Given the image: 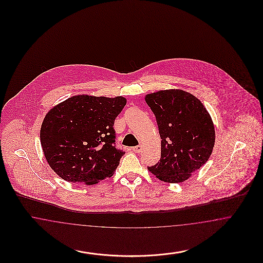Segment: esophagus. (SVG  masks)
Segmentation results:
<instances>
[{
	"instance_id": "obj_1",
	"label": "esophagus",
	"mask_w": 263,
	"mask_h": 263,
	"mask_svg": "<svg viewBox=\"0 0 263 263\" xmlns=\"http://www.w3.org/2000/svg\"><path fill=\"white\" fill-rule=\"evenodd\" d=\"M142 146L141 145H138V146H136V147H133V149L132 150L134 151L135 153H140L141 151H142Z\"/></svg>"
}]
</instances>
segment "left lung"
<instances>
[{
	"instance_id": "1",
	"label": "left lung",
	"mask_w": 263,
	"mask_h": 263,
	"mask_svg": "<svg viewBox=\"0 0 263 263\" xmlns=\"http://www.w3.org/2000/svg\"><path fill=\"white\" fill-rule=\"evenodd\" d=\"M162 139L161 160L148 170L160 180L179 183L208 161L215 144L210 114L200 100L181 89L147 95Z\"/></svg>"
}]
</instances>
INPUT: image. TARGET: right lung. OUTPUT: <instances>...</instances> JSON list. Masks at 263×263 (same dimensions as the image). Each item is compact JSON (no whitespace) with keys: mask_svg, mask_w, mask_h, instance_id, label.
Returning <instances> with one entry per match:
<instances>
[{"mask_svg":"<svg viewBox=\"0 0 263 263\" xmlns=\"http://www.w3.org/2000/svg\"><path fill=\"white\" fill-rule=\"evenodd\" d=\"M126 99L75 96L46 114L40 141L51 168L66 181L92 185L112 176L125 154L115 146L114 120Z\"/></svg>","mask_w":263,"mask_h":263,"instance_id":"obj_1","label":"right lung"}]
</instances>
